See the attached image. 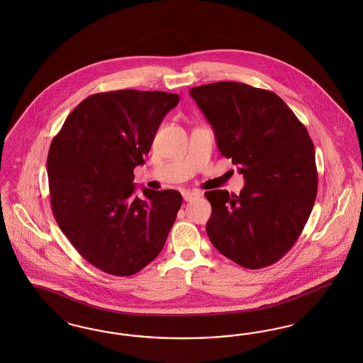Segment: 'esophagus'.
Wrapping results in <instances>:
<instances>
[{
    "mask_svg": "<svg viewBox=\"0 0 363 363\" xmlns=\"http://www.w3.org/2000/svg\"><path fill=\"white\" fill-rule=\"evenodd\" d=\"M200 196H201V193L196 191V190H184L182 191V197H184L185 201H191V200H194V199H197Z\"/></svg>",
    "mask_w": 363,
    "mask_h": 363,
    "instance_id": "obj_1",
    "label": "esophagus"
}]
</instances>
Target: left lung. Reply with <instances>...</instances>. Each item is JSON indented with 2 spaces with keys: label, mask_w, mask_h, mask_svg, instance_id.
Instances as JSON below:
<instances>
[{
  "label": "left lung",
  "mask_w": 363,
  "mask_h": 363,
  "mask_svg": "<svg viewBox=\"0 0 363 363\" xmlns=\"http://www.w3.org/2000/svg\"><path fill=\"white\" fill-rule=\"evenodd\" d=\"M215 130L218 151L245 177L239 196L211 190L206 233L246 269L281 259L303 233L318 194L315 147L304 124L276 93L239 82L191 87Z\"/></svg>",
  "instance_id": "left-lung-1"
}]
</instances>
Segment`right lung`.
<instances>
[{"mask_svg": "<svg viewBox=\"0 0 363 363\" xmlns=\"http://www.w3.org/2000/svg\"><path fill=\"white\" fill-rule=\"evenodd\" d=\"M179 102L166 91L96 93L67 116L52 139L47 174L54 218L75 250L112 276L136 274L154 261L182 203L179 191L143 189V164L163 117Z\"/></svg>", "mask_w": 363, "mask_h": 363, "instance_id": "add662e5", "label": "right lung"}]
</instances>
